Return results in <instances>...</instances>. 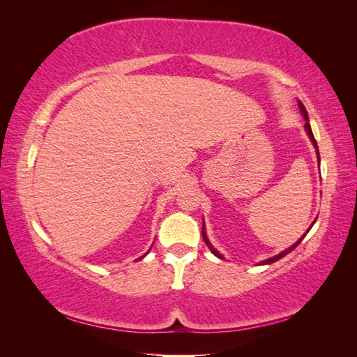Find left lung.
<instances>
[{
  "label": "left lung",
  "mask_w": 357,
  "mask_h": 357,
  "mask_svg": "<svg viewBox=\"0 0 357 357\" xmlns=\"http://www.w3.org/2000/svg\"><path fill=\"white\" fill-rule=\"evenodd\" d=\"M299 109H301V113H303L304 114V119H305V131H307V134H308V137H310L312 139V142H313V145H314V148H316V154H318V158H319V149H318V144H316V140H314V137H313V132H312V128H310V123H308V116H307V112H305V108H304V105L303 104H301V102H299ZM316 221V220H314ZM203 238H204V243L206 244H208V248L211 249V252L213 253V255H215V257H218V258H223V257H221L220 255V253L215 250V249H213L212 248V245H211V243H209V240H208V236H206V234H204V227H203ZM303 238H304V236H303ZM303 238H301L299 241H296L295 244H293L291 245V248H289V249H286V250H284V252H281L280 253V255H276V257H273V258H268V259H266V261H263V263H261V264H271V263H275V261H278L280 258H282V257H286L287 255V253H290L293 249H295L296 248V245L301 243V241H303Z\"/></svg>",
  "instance_id": "obj_1"
}]
</instances>
